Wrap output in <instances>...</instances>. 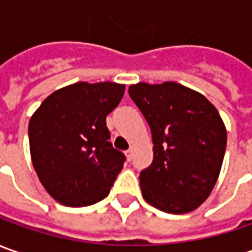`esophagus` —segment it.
I'll return each instance as SVG.
<instances>
[{"instance_id": "1", "label": "esophagus", "mask_w": 252, "mask_h": 252, "mask_svg": "<svg viewBox=\"0 0 252 252\" xmlns=\"http://www.w3.org/2000/svg\"><path fill=\"white\" fill-rule=\"evenodd\" d=\"M126 158L131 160V159H132V155H134V148L131 146V148H129V149H128V151L126 152Z\"/></svg>"}]
</instances>
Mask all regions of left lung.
I'll list each match as a JSON object with an SVG mask.
<instances>
[{"label": "left lung", "instance_id": "1", "mask_svg": "<svg viewBox=\"0 0 252 252\" xmlns=\"http://www.w3.org/2000/svg\"><path fill=\"white\" fill-rule=\"evenodd\" d=\"M128 93L151 126L152 164L141 171L143 199L163 212H191L219 177L227 132L204 94L177 82L131 85Z\"/></svg>", "mask_w": 252, "mask_h": 252}]
</instances>
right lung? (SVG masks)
<instances>
[{
    "instance_id": "right-lung-1",
    "label": "right lung",
    "mask_w": 252,
    "mask_h": 252,
    "mask_svg": "<svg viewBox=\"0 0 252 252\" xmlns=\"http://www.w3.org/2000/svg\"><path fill=\"white\" fill-rule=\"evenodd\" d=\"M124 91L116 82H78L51 93L33 113L32 163L57 202L78 208L109 195L126 156L109 141L106 117Z\"/></svg>"
}]
</instances>
